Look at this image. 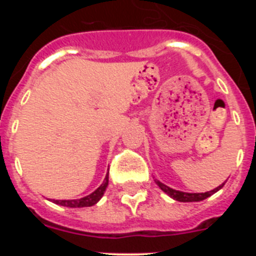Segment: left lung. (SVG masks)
I'll use <instances>...</instances> for the list:
<instances>
[{"mask_svg":"<svg viewBox=\"0 0 256 256\" xmlns=\"http://www.w3.org/2000/svg\"><path fill=\"white\" fill-rule=\"evenodd\" d=\"M156 184L162 190V191L166 194L168 196H170L174 200L180 201V202H196V201H202L205 200L206 198L212 196V194H216L218 192L222 187L224 186V183H222L220 186H218L216 188L212 190V191H208V192H198V194H191V192H183V191H178V190H174L170 188V187L165 186L164 183H162L160 180H155Z\"/></svg>","mask_w":256,"mask_h":256,"instance_id":"obj_1","label":"left lung"}]
</instances>
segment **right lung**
<instances>
[{
  "label": "right lung",
  "instance_id": "1",
  "mask_svg": "<svg viewBox=\"0 0 256 256\" xmlns=\"http://www.w3.org/2000/svg\"><path fill=\"white\" fill-rule=\"evenodd\" d=\"M108 184V174H106V177L105 180H104L102 184H101L96 191H94L88 196H84V198H76V200H52V202H55V204L61 205V206H66V208L92 206V205L97 204V202L101 200V198H102L104 194H105Z\"/></svg>",
  "mask_w": 256,
  "mask_h": 256
}]
</instances>
